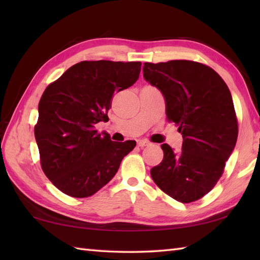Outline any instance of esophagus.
I'll return each instance as SVG.
<instances>
[{
  "label": "esophagus",
  "instance_id": "1",
  "mask_svg": "<svg viewBox=\"0 0 260 260\" xmlns=\"http://www.w3.org/2000/svg\"><path fill=\"white\" fill-rule=\"evenodd\" d=\"M151 143L150 142H147V141H144V140H142V141H139V143H137V145H139L140 147H144V146H147V145H150Z\"/></svg>",
  "mask_w": 260,
  "mask_h": 260
}]
</instances>
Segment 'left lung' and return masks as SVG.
Masks as SVG:
<instances>
[{
    "label": "left lung",
    "instance_id": "8db88e82",
    "mask_svg": "<svg viewBox=\"0 0 260 260\" xmlns=\"http://www.w3.org/2000/svg\"><path fill=\"white\" fill-rule=\"evenodd\" d=\"M143 76L161 90L168 120L179 125L182 151L162 144V162L151 170L155 184L182 203L201 199L217 184L238 137L228 86L206 64L190 60L145 62Z\"/></svg>",
    "mask_w": 260,
    "mask_h": 260
}]
</instances>
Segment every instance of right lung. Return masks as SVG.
<instances>
[{
  "instance_id": "right-lung-1",
  "label": "right lung",
  "mask_w": 260,
  "mask_h": 260,
  "mask_svg": "<svg viewBox=\"0 0 260 260\" xmlns=\"http://www.w3.org/2000/svg\"><path fill=\"white\" fill-rule=\"evenodd\" d=\"M141 64L81 61L46 88L35 136L43 172L64 194H95L136 146L135 141L113 142L109 134H98L95 125L108 119L114 93L139 79Z\"/></svg>"
}]
</instances>
